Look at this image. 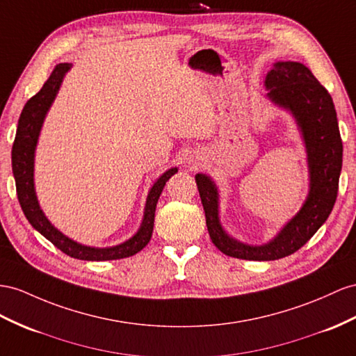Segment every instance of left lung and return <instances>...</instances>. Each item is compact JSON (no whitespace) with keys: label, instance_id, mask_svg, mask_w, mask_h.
Here are the masks:
<instances>
[{"label":"left lung","instance_id":"obj_1","mask_svg":"<svg viewBox=\"0 0 356 356\" xmlns=\"http://www.w3.org/2000/svg\"><path fill=\"white\" fill-rule=\"evenodd\" d=\"M265 88L270 102L295 118L307 153L308 194L296 215L266 243L241 242L221 224L220 189L213 179L204 172L195 175L215 247L225 256L257 261L287 257L313 238L332 211L343 163V143L332 97L312 70L298 61H275L266 74Z\"/></svg>","mask_w":356,"mask_h":356}]
</instances>
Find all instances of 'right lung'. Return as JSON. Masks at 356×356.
I'll use <instances>...</instances> for the list:
<instances>
[{
	"mask_svg": "<svg viewBox=\"0 0 356 356\" xmlns=\"http://www.w3.org/2000/svg\"><path fill=\"white\" fill-rule=\"evenodd\" d=\"M70 69V63H60V65L54 67L52 74L49 75L47 83L43 84L39 93L34 95L22 109L12 147V170L16 181L17 200H19V204L29 222L42 236H44L49 242L56 245L60 251L67 254V256L87 261H105L131 257L134 254L140 252L150 242L153 233L154 211H156L159 195L162 194V189L170 180V177L175 176L179 168H168L154 180V184L149 189L147 198H145L144 215L140 229L127 241L118 245H113V247L97 248L79 243L70 239L65 233H61L48 220L39 204L34 186V158L44 118H47L54 100H56L58 95L63 79H65Z\"/></svg>",
	"mask_w": 356,
	"mask_h": 356,
	"instance_id": "add662e5",
	"label": "right lung"
}]
</instances>
